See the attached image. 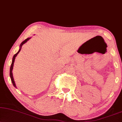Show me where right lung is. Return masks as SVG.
Segmentation results:
<instances>
[{
    "label": "right lung",
    "instance_id": "right-lung-1",
    "mask_svg": "<svg viewBox=\"0 0 122 122\" xmlns=\"http://www.w3.org/2000/svg\"><path fill=\"white\" fill-rule=\"evenodd\" d=\"M30 38H27L24 41H23L22 43H21V45H20V50L18 51V52H17V53L15 54V55L13 56V59H12V64H11V66H10V79H11V81L12 83H13V85L15 86V87H16V84H15V81H14V79H13V74H12V70H13V64H14V62H15V58H16V57L17 55H18V53H19V52H20V51H21V48L22 47V46L23 44H24V43H25L26 42H27V41H29V39H30Z\"/></svg>",
    "mask_w": 122,
    "mask_h": 122
}]
</instances>
